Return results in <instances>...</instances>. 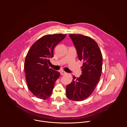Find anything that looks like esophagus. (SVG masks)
<instances>
[{
    "mask_svg": "<svg viewBox=\"0 0 127 127\" xmlns=\"http://www.w3.org/2000/svg\"><path fill=\"white\" fill-rule=\"evenodd\" d=\"M60 73H61V74L62 75H65V74H67L66 72H65V71H61V72H60Z\"/></svg>",
    "mask_w": 127,
    "mask_h": 127,
    "instance_id": "34e87169",
    "label": "esophagus"
}]
</instances>
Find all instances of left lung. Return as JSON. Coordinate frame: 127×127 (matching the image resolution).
<instances>
[{"label":"left lung","instance_id":"8db88e82","mask_svg":"<svg viewBox=\"0 0 127 127\" xmlns=\"http://www.w3.org/2000/svg\"><path fill=\"white\" fill-rule=\"evenodd\" d=\"M77 51L78 59L83 61L82 74L73 76L67 85L66 96L71 100L79 101L89 97L98 82L102 72V56L96 42L92 38L79 34H70Z\"/></svg>","mask_w":127,"mask_h":127}]
</instances>
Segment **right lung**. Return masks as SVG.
I'll list each match as a JSON object with an SVG mask.
<instances>
[{"label":"right lung","mask_w":127,"mask_h":127,"mask_svg":"<svg viewBox=\"0 0 127 127\" xmlns=\"http://www.w3.org/2000/svg\"><path fill=\"white\" fill-rule=\"evenodd\" d=\"M66 36V34H47L34 43L25 61V72L28 87L39 98L46 99L52 90L60 72L50 68L49 59L53 57L54 49Z\"/></svg>","instance_id":"obj_1"}]
</instances>
